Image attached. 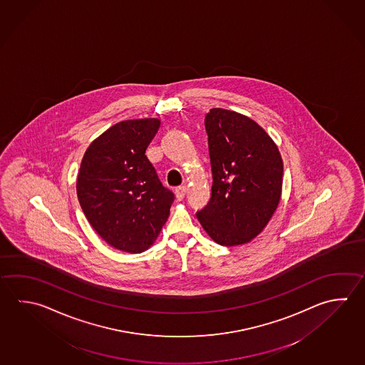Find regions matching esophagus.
Instances as JSON below:
<instances>
[{
  "label": "esophagus",
  "mask_w": 365,
  "mask_h": 365,
  "mask_svg": "<svg viewBox=\"0 0 365 365\" xmlns=\"http://www.w3.org/2000/svg\"><path fill=\"white\" fill-rule=\"evenodd\" d=\"M175 194H176V198H178V200L184 199V197H185L186 194L185 186H178V187H176V190H175Z\"/></svg>",
  "instance_id": "obj_1"
}]
</instances>
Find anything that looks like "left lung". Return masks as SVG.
<instances>
[{"label":"left lung","mask_w":365,"mask_h":365,"mask_svg":"<svg viewBox=\"0 0 365 365\" xmlns=\"http://www.w3.org/2000/svg\"><path fill=\"white\" fill-rule=\"evenodd\" d=\"M205 126L212 192L197 217L216 243L245 245L264 230L278 207L283 160L265 130L243 114L213 108Z\"/></svg>","instance_id":"obj_1"}]
</instances>
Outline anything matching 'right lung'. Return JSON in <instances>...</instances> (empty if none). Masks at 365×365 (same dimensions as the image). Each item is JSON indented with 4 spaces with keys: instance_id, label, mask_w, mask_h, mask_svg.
Masks as SVG:
<instances>
[{
    "instance_id": "right-lung-1",
    "label": "right lung",
    "mask_w": 365,
    "mask_h": 365,
    "mask_svg": "<svg viewBox=\"0 0 365 365\" xmlns=\"http://www.w3.org/2000/svg\"><path fill=\"white\" fill-rule=\"evenodd\" d=\"M159 126L157 118L118 122L93 140L81 162V208L95 232L120 251L144 252L170 216L175 195L145 155Z\"/></svg>"
}]
</instances>
